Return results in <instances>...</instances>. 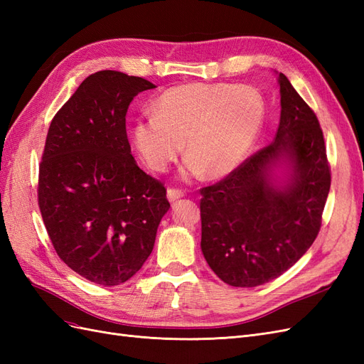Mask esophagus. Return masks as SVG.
Instances as JSON below:
<instances>
[{
  "mask_svg": "<svg viewBox=\"0 0 364 364\" xmlns=\"http://www.w3.org/2000/svg\"><path fill=\"white\" fill-rule=\"evenodd\" d=\"M182 196H183L182 190H178V188H168V190H167V197H168L170 202H174V200L181 199Z\"/></svg>",
  "mask_w": 364,
  "mask_h": 364,
  "instance_id": "1",
  "label": "esophagus"
}]
</instances>
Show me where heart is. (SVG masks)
Here are the masks:
<instances>
[{"mask_svg": "<svg viewBox=\"0 0 364 364\" xmlns=\"http://www.w3.org/2000/svg\"><path fill=\"white\" fill-rule=\"evenodd\" d=\"M262 121L264 100L255 87L186 83L164 91L153 115L136 121L134 144L150 170L165 171L185 142V178L203 173L217 179L243 162Z\"/></svg>", "mask_w": 364, "mask_h": 364, "instance_id": "1", "label": "heart"}]
</instances>
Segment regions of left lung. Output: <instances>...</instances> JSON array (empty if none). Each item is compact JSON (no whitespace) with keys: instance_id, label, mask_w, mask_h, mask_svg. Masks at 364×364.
Wrapping results in <instances>:
<instances>
[{"instance_id":"obj_1","label":"left lung","mask_w":364,"mask_h":364,"mask_svg":"<svg viewBox=\"0 0 364 364\" xmlns=\"http://www.w3.org/2000/svg\"><path fill=\"white\" fill-rule=\"evenodd\" d=\"M281 118L272 144L200 190L202 252L232 287H257L281 277L321 230L331 170L321 124L287 77L278 75ZM291 165L289 182L274 186V165Z\"/></svg>"}]
</instances>
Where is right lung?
Wrapping results in <instances>:
<instances>
[{
    "label": "right lung",
    "instance_id": "right-lung-1",
    "mask_svg": "<svg viewBox=\"0 0 364 364\" xmlns=\"http://www.w3.org/2000/svg\"><path fill=\"white\" fill-rule=\"evenodd\" d=\"M142 77L91 74L54 115L39 165L38 203L59 258L87 281L119 285L142 267L168 211L164 183L130 153L126 114Z\"/></svg>",
    "mask_w": 364,
    "mask_h": 364
}]
</instances>
